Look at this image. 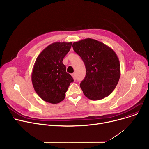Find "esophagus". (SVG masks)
Here are the masks:
<instances>
[{"label": "esophagus", "instance_id": "obj_1", "mask_svg": "<svg viewBox=\"0 0 149 149\" xmlns=\"http://www.w3.org/2000/svg\"><path fill=\"white\" fill-rule=\"evenodd\" d=\"M72 76L73 77V79L74 80H75V74H72Z\"/></svg>", "mask_w": 149, "mask_h": 149}]
</instances>
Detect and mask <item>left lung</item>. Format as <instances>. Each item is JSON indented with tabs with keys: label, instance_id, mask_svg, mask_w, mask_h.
Wrapping results in <instances>:
<instances>
[{
	"label": "left lung",
	"instance_id": "8db88e82",
	"mask_svg": "<svg viewBox=\"0 0 149 149\" xmlns=\"http://www.w3.org/2000/svg\"><path fill=\"white\" fill-rule=\"evenodd\" d=\"M72 47L83 60L86 70L80 83L84 95L92 100L109 96L116 88L121 75L120 61L115 51L90 38L74 42Z\"/></svg>",
	"mask_w": 149,
	"mask_h": 149
}]
</instances>
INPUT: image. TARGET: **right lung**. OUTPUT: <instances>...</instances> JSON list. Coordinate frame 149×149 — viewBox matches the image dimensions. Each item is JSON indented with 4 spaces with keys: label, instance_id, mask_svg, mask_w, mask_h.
<instances>
[{
    "label": "right lung",
    "instance_id": "add662e5",
    "mask_svg": "<svg viewBox=\"0 0 149 149\" xmlns=\"http://www.w3.org/2000/svg\"><path fill=\"white\" fill-rule=\"evenodd\" d=\"M72 42H55L38 55L33 69L31 80L34 89L43 100L57 104L65 98L72 77L66 72L63 60Z\"/></svg>",
    "mask_w": 149,
    "mask_h": 149
}]
</instances>
